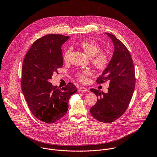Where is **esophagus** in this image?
Returning <instances> with one entry per match:
<instances>
[{"instance_id": "esophagus-1", "label": "esophagus", "mask_w": 157, "mask_h": 157, "mask_svg": "<svg viewBox=\"0 0 157 157\" xmlns=\"http://www.w3.org/2000/svg\"><path fill=\"white\" fill-rule=\"evenodd\" d=\"M78 90L79 92H87L88 91V89L84 86H79L78 88Z\"/></svg>"}]
</instances>
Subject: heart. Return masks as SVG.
I'll return each instance as SVG.
<instances>
[{
  "mask_svg": "<svg viewBox=\"0 0 157 157\" xmlns=\"http://www.w3.org/2000/svg\"><path fill=\"white\" fill-rule=\"evenodd\" d=\"M80 47L84 50L85 53L90 58H92V63L95 68L99 70H104L109 63L108 55L101 52V48L99 44L94 40H86L79 43ZM72 48H67L63 53V59L68 61L72 52ZM91 74L89 70H82L76 73L77 79L81 82H86L87 81V76Z\"/></svg>",
  "mask_w": 157,
  "mask_h": 157,
  "instance_id": "obj_1",
  "label": "heart"
}]
</instances>
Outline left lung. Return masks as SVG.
<instances>
[{
	"mask_svg": "<svg viewBox=\"0 0 157 157\" xmlns=\"http://www.w3.org/2000/svg\"><path fill=\"white\" fill-rule=\"evenodd\" d=\"M113 41L114 52L102 74L97 79L99 84L110 81L108 92L96 89L91 91L98 97L90 113L98 121L111 123L118 119L127 110L136 85V75L131 55L124 44L114 35L105 33Z\"/></svg>",
	"mask_w": 157,
	"mask_h": 157,
	"instance_id": "obj_1",
	"label": "left lung"
}]
</instances>
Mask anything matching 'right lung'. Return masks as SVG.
<instances>
[{"label":"right lung","mask_w":157,"mask_h":157,"mask_svg":"<svg viewBox=\"0 0 157 157\" xmlns=\"http://www.w3.org/2000/svg\"><path fill=\"white\" fill-rule=\"evenodd\" d=\"M69 36L48 34L36 40L24 58L21 87L33 115L43 122L55 123L68 111V101L77 91L71 82L58 88L48 81L63 65L62 44Z\"/></svg>","instance_id":"add662e5"}]
</instances>
